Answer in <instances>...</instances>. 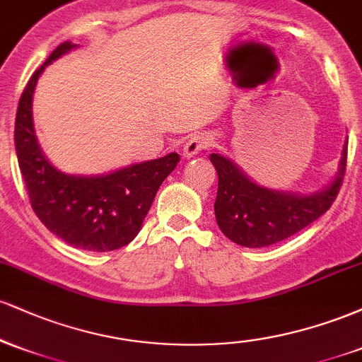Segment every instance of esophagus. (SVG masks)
Segmentation results:
<instances>
[{"mask_svg": "<svg viewBox=\"0 0 362 362\" xmlns=\"http://www.w3.org/2000/svg\"><path fill=\"white\" fill-rule=\"evenodd\" d=\"M213 141L214 138L211 132H199V134H194L192 138L187 139V143L184 144V156L192 158L195 155H199V153L209 146Z\"/></svg>", "mask_w": 362, "mask_h": 362, "instance_id": "esophagus-1", "label": "esophagus"}]
</instances>
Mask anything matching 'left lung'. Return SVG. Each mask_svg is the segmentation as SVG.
<instances>
[{
  "label": "left lung",
  "mask_w": 362,
  "mask_h": 362,
  "mask_svg": "<svg viewBox=\"0 0 362 362\" xmlns=\"http://www.w3.org/2000/svg\"><path fill=\"white\" fill-rule=\"evenodd\" d=\"M209 160L218 172L214 214L219 230L236 245L260 248L289 238L330 209L346 173L347 141L330 184L306 194L257 184L221 153H211Z\"/></svg>",
  "instance_id": "obj_1"
}]
</instances>
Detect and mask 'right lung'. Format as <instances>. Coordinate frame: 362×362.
I'll list each match as a JSON object with an SVG mask.
<instances>
[{
    "label": "right lung",
    "instance_id": "1",
    "mask_svg": "<svg viewBox=\"0 0 362 362\" xmlns=\"http://www.w3.org/2000/svg\"><path fill=\"white\" fill-rule=\"evenodd\" d=\"M76 47L62 42L32 74L16 110L15 149L32 209L44 226L74 248L110 252L136 238L180 156L170 153L100 175H71L54 167L35 136L34 91L45 66Z\"/></svg>",
    "mask_w": 362,
    "mask_h": 362
}]
</instances>
